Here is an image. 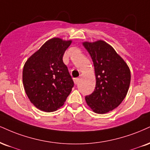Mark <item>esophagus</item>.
<instances>
[{
	"instance_id": "obj_1",
	"label": "esophagus",
	"mask_w": 150,
	"mask_h": 150,
	"mask_svg": "<svg viewBox=\"0 0 150 150\" xmlns=\"http://www.w3.org/2000/svg\"><path fill=\"white\" fill-rule=\"evenodd\" d=\"M74 83H75V84H78V82H79V81H80V80H79L78 78H74Z\"/></svg>"
}]
</instances>
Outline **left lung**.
<instances>
[{
	"label": "left lung",
	"mask_w": 150,
	"mask_h": 150,
	"mask_svg": "<svg viewBox=\"0 0 150 150\" xmlns=\"http://www.w3.org/2000/svg\"><path fill=\"white\" fill-rule=\"evenodd\" d=\"M82 44L92 59L96 80L93 92L85 96L86 102L94 112L105 114L123 101L129 88L131 72L124 59L105 41Z\"/></svg>",
	"instance_id": "obj_1"
}]
</instances>
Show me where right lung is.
<instances>
[{"mask_svg": "<svg viewBox=\"0 0 150 150\" xmlns=\"http://www.w3.org/2000/svg\"><path fill=\"white\" fill-rule=\"evenodd\" d=\"M71 40H49L28 58L23 69V84L30 101L40 110L56 111L66 101L74 82L63 61Z\"/></svg>", "mask_w": 150, "mask_h": 150, "instance_id": "add662e5", "label": "right lung"}]
</instances>
